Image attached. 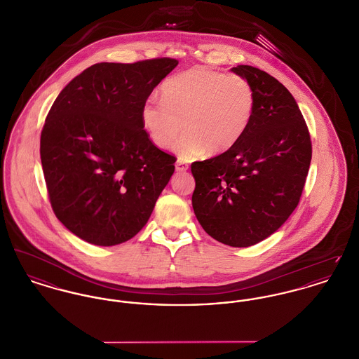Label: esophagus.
Segmentation results:
<instances>
[{"label": "esophagus", "instance_id": "1", "mask_svg": "<svg viewBox=\"0 0 359 359\" xmlns=\"http://www.w3.org/2000/svg\"><path fill=\"white\" fill-rule=\"evenodd\" d=\"M189 169V164L184 163L183 160H177L176 161V170L177 172H186Z\"/></svg>", "mask_w": 359, "mask_h": 359}]
</instances>
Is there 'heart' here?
Instances as JSON below:
<instances>
[{
	"instance_id": "1",
	"label": "heart",
	"mask_w": 359,
	"mask_h": 359,
	"mask_svg": "<svg viewBox=\"0 0 359 359\" xmlns=\"http://www.w3.org/2000/svg\"><path fill=\"white\" fill-rule=\"evenodd\" d=\"M255 91L248 79L195 67L161 86V101L147 100L140 120L151 142L168 149L177 138L176 153L190 160L209 150L222 154L246 135L255 111Z\"/></svg>"
}]
</instances>
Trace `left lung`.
<instances>
[{
    "label": "left lung",
    "instance_id": "1",
    "mask_svg": "<svg viewBox=\"0 0 359 359\" xmlns=\"http://www.w3.org/2000/svg\"><path fill=\"white\" fill-rule=\"evenodd\" d=\"M232 71L255 91L246 135L231 150L191 165L194 213L213 239L248 248L287 221L299 203L311 161V140L291 93L265 71Z\"/></svg>",
    "mask_w": 359,
    "mask_h": 359
}]
</instances>
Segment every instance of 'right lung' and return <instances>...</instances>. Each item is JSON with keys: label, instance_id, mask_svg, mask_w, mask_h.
I'll return each instance as SVG.
<instances>
[{"label": "right lung", "instance_id": "obj_1", "mask_svg": "<svg viewBox=\"0 0 359 359\" xmlns=\"http://www.w3.org/2000/svg\"><path fill=\"white\" fill-rule=\"evenodd\" d=\"M177 64L98 62L55 98L41 161L55 217L83 241L114 246L134 238L173 175L176 158L150 140L140 111Z\"/></svg>", "mask_w": 359, "mask_h": 359}]
</instances>
